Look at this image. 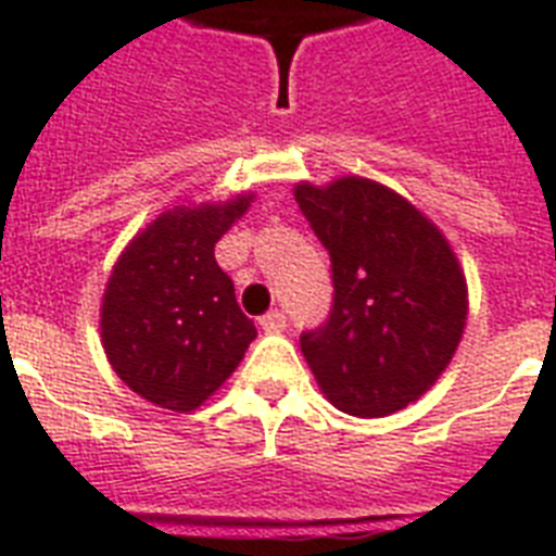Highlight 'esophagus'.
<instances>
[{"label":"esophagus","instance_id":"esophagus-1","mask_svg":"<svg viewBox=\"0 0 556 556\" xmlns=\"http://www.w3.org/2000/svg\"><path fill=\"white\" fill-rule=\"evenodd\" d=\"M260 325H263V331L279 333V331H286L288 317H286V314H282V311H268L265 317H260Z\"/></svg>","mask_w":556,"mask_h":556}]
</instances>
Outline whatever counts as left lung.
Wrapping results in <instances>:
<instances>
[{"mask_svg":"<svg viewBox=\"0 0 556 556\" xmlns=\"http://www.w3.org/2000/svg\"><path fill=\"white\" fill-rule=\"evenodd\" d=\"M302 216L331 256L328 319L300 349L323 394L354 417H386L434 386L457 351L468 291L434 225L363 176L296 185Z\"/></svg>","mask_w":556,"mask_h":556,"instance_id":"left-lung-1","label":"left lung"}]
</instances>
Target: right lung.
Returning a JSON list of instances; mask_svg holds the SVG:
<instances>
[{
    "label": "right lung",
    "instance_id": "right-lung-1",
    "mask_svg": "<svg viewBox=\"0 0 556 556\" xmlns=\"http://www.w3.org/2000/svg\"><path fill=\"white\" fill-rule=\"evenodd\" d=\"M185 207L125 248L102 300V345L119 380L168 410H193L223 386L256 337L214 245L251 205Z\"/></svg>",
    "mask_w": 556,
    "mask_h": 556
}]
</instances>
